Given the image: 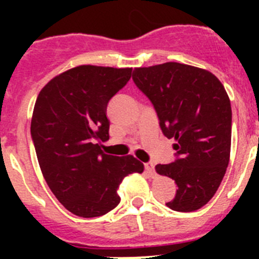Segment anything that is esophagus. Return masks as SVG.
Masks as SVG:
<instances>
[{"instance_id":"esophagus-1","label":"esophagus","mask_w":259,"mask_h":259,"mask_svg":"<svg viewBox=\"0 0 259 259\" xmlns=\"http://www.w3.org/2000/svg\"><path fill=\"white\" fill-rule=\"evenodd\" d=\"M145 171L149 174L150 176H154L155 175V171H154V164L153 163H145Z\"/></svg>"}]
</instances>
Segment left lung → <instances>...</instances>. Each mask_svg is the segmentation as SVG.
Here are the masks:
<instances>
[{"mask_svg": "<svg viewBox=\"0 0 259 259\" xmlns=\"http://www.w3.org/2000/svg\"><path fill=\"white\" fill-rule=\"evenodd\" d=\"M132 79L152 101L164 136L176 141L175 162L155 166L178 185L166 205L198 210L218 191L230 162L232 110L223 84L207 70L178 62L135 68Z\"/></svg>", "mask_w": 259, "mask_h": 259, "instance_id": "1", "label": "left lung"}]
</instances>
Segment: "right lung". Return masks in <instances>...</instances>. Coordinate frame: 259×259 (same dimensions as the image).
Here are the masks:
<instances>
[{
    "instance_id": "right-lung-1",
    "label": "right lung",
    "mask_w": 259,
    "mask_h": 259,
    "mask_svg": "<svg viewBox=\"0 0 259 259\" xmlns=\"http://www.w3.org/2000/svg\"><path fill=\"white\" fill-rule=\"evenodd\" d=\"M131 74L132 68L77 66L53 77L37 96L31 136L41 172L57 200L77 217L113 210L122 180L144 171L134 155L105 154L96 144L109 140L107 104Z\"/></svg>"
}]
</instances>
